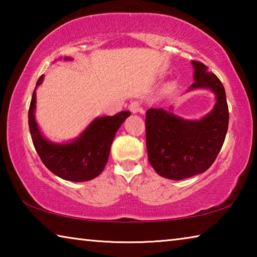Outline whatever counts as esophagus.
<instances>
[{
    "instance_id": "obj_1",
    "label": "esophagus",
    "mask_w": 257,
    "mask_h": 257,
    "mask_svg": "<svg viewBox=\"0 0 257 257\" xmlns=\"http://www.w3.org/2000/svg\"><path fill=\"white\" fill-rule=\"evenodd\" d=\"M129 110L132 111L133 113H138V112L143 113V112H144V110H143V107L141 105V103H139L138 101H133L132 103H130L129 104Z\"/></svg>"
}]
</instances>
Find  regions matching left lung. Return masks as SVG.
<instances>
[{
    "label": "left lung",
    "mask_w": 257,
    "mask_h": 257,
    "mask_svg": "<svg viewBox=\"0 0 257 257\" xmlns=\"http://www.w3.org/2000/svg\"><path fill=\"white\" fill-rule=\"evenodd\" d=\"M194 88H210L216 95L213 111L199 121L180 119L162 108L146 112V149L149 161L160 176L181 180L206 171L222 147L229 123L225 90L214 73L193 61Z\"/></svg>",
    "instance_id": "8db88e82"
}]
</instances>
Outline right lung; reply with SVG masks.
<instances>
[{
    "label": "right lung",
    "mask_w": 257,
    "mask_h": 257,
    "mask_svg": "<svg viewBox=\"0 0 257 257\" xmlns=\"http://www.w3.org/2000/svg\"><path fill=\"white\" fill-rule=\"evenodd\" d=\"M43 78L42 75L36 87L42 84ZM35 106L36 92L34 90L28 111V124L35 150L51 172L64 180L76 182L94 179L104 170L115 133L130 115V111H121L112 116L95 119L77 141L58 145L42 136L35 121Z\"/></svg>",
    "instance_id": "add662e5"
}]
</instances>
